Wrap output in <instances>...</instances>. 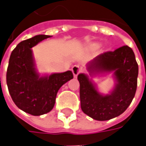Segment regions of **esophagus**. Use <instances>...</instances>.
I'll return each instance as SVG.
<instances>
[{
	"label": "esophagus",
	"instance_id": "34e87169",
	"mask_svg": "<svg viewBox=\"0 0 146 146\" xmlns=\"http://www.w3.org/2000/svg\"><path fill=\"white\" fill-rule=\"evenodd\" d=\"M82 71V68H81V67H79V66H78V65H74L73 68H72V72H73V76L75 78H77L78 74L81 73Z\"/></svg>",
	"mask_w": 146,
	"mask_h": 146
}]
</instances>
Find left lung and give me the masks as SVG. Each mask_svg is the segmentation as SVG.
Instances as JSON below:
<instances>
[{
	"label": "left lung",
	"instance_id": "8db88e82",
	"mask_svg": "<svg viewBox=\"0 0 146 146\" xmlns=\"http://www.w3.org/2000/svg\"><path fill=\"white\" fill-rule=\"evenodd\" d=\"M90 75L112 72L115 80L109 94L98 92L89 77L80 73V100L82 111L94 119L103 121L113 119L125 111L132 103L137 86L138 64L133 49L123 46L114 52L98 55L88 64Z\"/></svg>",
	"mask_w": 146,
	"mask_h": 146
}]
</instances>
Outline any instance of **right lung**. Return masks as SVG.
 Here are the masks:
<instances>
[{"label": "right lung", "instance_id": "obj_1", "mask_svg": "<svg viewBox=\"0 0 146 146\" xmlns=\"http://www.w3.org/2000/svg\"><path fill=\"white\" fill-rule=\"evenodd\" d=\"M50 37L38 35L22 41L13 49L9 60L6 82L10 96L19 109L32 115L51 111L59 89L73 78L71 71L39 77L31 48Z\"/></svg>", "mask_w": 146, "mask_h": 146}]
</instances>
